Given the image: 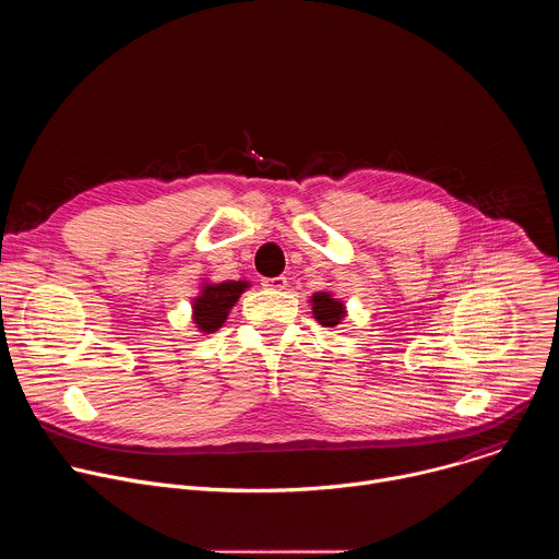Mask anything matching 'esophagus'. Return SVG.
I'll return each mask as SVG.
<instances>
[{"mask_svg":"<svg viewBox=\"0 0 559 559\" xmlns=\"http://www.w3.org/2000/svg\"><path fill=\"white\" fill-rule=\"evenodd\" d=\"M265 289H272V292H281L287 287V278L285 276H274V278H263L261 283Z\"/></svg>","mask_w":559,"mask_h":559,"instance_id":"34e87169","label":"esophagus"}]
</instances>
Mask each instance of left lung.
Wrapping results in <instances>:
<instances>
[{
    "label": "left lung",
    "instance_id": "obj_1",
    "mask_svg": "<svg viewBox=\"0 0 559 559\" xmlns=\"http://www.w3.org/2000/svg\"><path fill=\"white\" fill-rule=\"evenodd\" d=\"M311 311L316 321L325 328H336L345 318V305L330 292H316L311 296Z\"/></svg>",
    "mask_w": 559,
    "mask_h": 559
}]
</instances>
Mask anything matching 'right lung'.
Here are the masks:
<instances>
[{
	"instance_id": "add662e5",
	"label": "right lung",
	"mask_w": 559,
	"mask_h": 559,
	"mask_svg": "<svg viewBox=\"0 0 559 559\" xmlns=\"http://www.w3.org/2000/svg\"><path fill=\"white\" fill-rule=\"evenodd\" d=\"M248 289L246 281H225V283H216L210 285L205 283L201 289V296L194 298L192 302V318L201 332L212 334L216 332L229 313V309L234 307V302L238 300L243 292Z\"/></svg>"
}]
</instances>
